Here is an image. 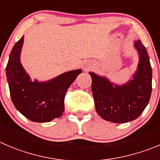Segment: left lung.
<instances>
[{
	"mask_svg": "<svg viewBox=\"0 0 160 160\" xmlns=\"http://www.w3.org/2000/svg\"><path fill=\"white\" fill-rule=\"evenodd\" d=\"M134 47L140 59L133 80L126 84L113 85L105 77L90 72L96 111L107 121L122 123L134 120L143 112L150 100L152 72L149 57L141 41L138 40Z\"/></svg>",
	"mask_w": 160,
	"mask_h": 160,
	"instance_id": "obj_1",
	"label": "left lung"
}]
</instances>
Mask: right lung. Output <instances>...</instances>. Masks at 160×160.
<instances>
[{
    "label": "right lung",
    "instance_id": "add662e5",
    "mask_svg": "<svg viewBox=\"0 0 160 160\" xmlns=\"http://www.w3.org/2000/svg\"><path fill=\"white\" fill-rule=\"evenodd\" d=\"M22 44L23 37L14 45L6 66L12 101L17 110L31 121L50 122L62 115L66 91L82 71L66 72L44 83L31 81L20 63Z\"/></svg>",
    "mask_w": 160,
    "mask_h": 160
}]
</instances>
